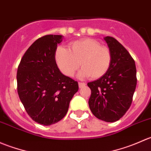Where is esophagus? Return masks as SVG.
<instances>
[{"label": "esophagus", "mask_w": 151, "mask_h": 151, "mask_svg": "<svg viewBox=\"0 0 151 151\" xmlns=\"http://www.w3.org/2000/svg\"><path fill=\"white\" fill-rule=\"evenodd\" d=\"M85 85H86V84L85 83H79V88H83Z\"/></svg>", "instance_id": "obj_1"}]
</instances>
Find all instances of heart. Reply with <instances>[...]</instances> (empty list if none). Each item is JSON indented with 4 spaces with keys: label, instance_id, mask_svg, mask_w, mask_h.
<instances>
[{
    "label": "heart",
    "instance_id": "obj_1",
    "mask_svg": "<svg viewBox=\"0 0 151 151\" xmlns=\"http://www.w3.org/2000/svg\"><path fill=\"white\" fill-rule=\"evenodd\" d=\"M55 57L59 69L67 77L73 76L80 63L82 69L79 77L100 78L107 72L112 62L109 49L93 39L71 42L68 50L63 47H58Z\"/></svg>",
    "mask_w": 151,
    "mask_h": 151
}]
</instances>
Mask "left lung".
Masks as SVG:
<instances>
[{
    "instance_id": "1",
    "label": "left lung",
    "mask_w": 151,
    "mask_h": 151,
    "mask_svg": "<svg viewBox=\"0 0 151 151\" xmlns=\"http://www.w3.org/2000/svg\"><path fill=\"white\" fill-rule=\"evenodd\" d=\"M112 55L107 72L88 83L91 90L88 104L92 113L106 122H115L130 107L137 85L135 62L129 52L115 38L105 36Z\"/></svg>"
}]
</instances>
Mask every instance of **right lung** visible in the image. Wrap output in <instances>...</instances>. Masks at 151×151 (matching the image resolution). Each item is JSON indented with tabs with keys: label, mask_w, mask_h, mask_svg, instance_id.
<instances>
[{
	"label": "right lung",
	"mask_w": 151,
	"mask_h": 151,
	"mask_svg": "<svg viewBox=\"0 0 151 151\" xmlns=\"http://www.w3.org/2000/svg\"><path fill=\"white\" fill-rule=\"evenodd\" d=\"M60 35H47L35 41L24 54L17 74L19 99L36 123L50 126L63 119L78 83L60 72L55 61Z\"/></svg>",
	"instance_id": "right-lung-1"
}]
</instances>
